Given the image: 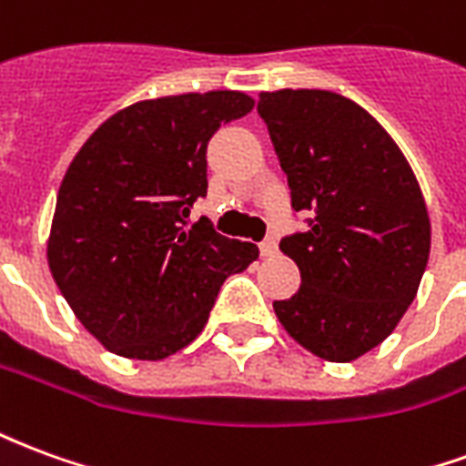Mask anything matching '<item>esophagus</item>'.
I'll list each match as a JSON object with an SVG mask.
<instances>
[{
  "mask_svg": "<svg viewBox=\"0 0 466 466\" xmlns=\"http://www.w3.org/2000/svg\"><path fill=\"white\" fill-rule=\"evenodd\" d=\"M259 252H262L264 257H272V254H277V239H274V237H267V239L259 244Z\"/></svg>",
  "mask_w": 466,
  "mask_h": 466,
  "instance_id": "34e87169",
  "label": "esophagus"
}]
</instances>
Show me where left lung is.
<instances>
[{
	"mask_svg": "<svg viewBox=\"0 0 466 466\" xmlns=\"http://www.w3.org/2000/svg\"><path fill=\"white\" fill-rule=\"evenodd\" d=\"M267 124L304 232L287 234L302 287L274 302L282 327L317 357L351 361L381 344L414 302L430 259L417 177L374 116L324 89L262 92Z\"/></svg>",
	"mask_w": 466,
	"mask_h": 466,
	"instance_id": "8db88e82",
	"label": "left lung"
}]
</instances>
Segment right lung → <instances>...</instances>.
I'll use <instances>...</instances> for the list:
<instances>
[{
    "instance_id": "1",
    "label": "right lung",
    "mask_w": 466,
    "mask_h": 466,
    "mask_svg": "<svg viewBox=\"0 0 466 466\" xmlns=\"http://www.w3.org/2000/svg\"><path fill=\"white\" fill-rule=\"evenodd\" d=\"M244 92L147 99L109 116L69 164L46 259L76 319L106 350L164 360L197 339L229 274L259 257L209 222L187 227L207 197V144L252 112Z\"/></svg>"
}]
</instances>
